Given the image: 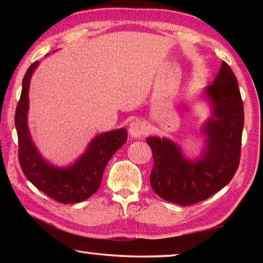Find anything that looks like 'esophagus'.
<instances>
[{"mask_svg": "<svg viewBox=\"0 0 263 263\" xmlns=\"http://www.w3.org/2000/svg\"><path fill=\"white\" fill-rule=\"evenodd\" d=\"M128 132H130L131 137L133 138H141L147 132V127L146 124L140 121V119H136L130 123V127H128Z\"/></svg>", "mask_w": 263, "mask_h": 263, "instance_id": "esophagus-1", "label": "esophagus"}]
</instances>
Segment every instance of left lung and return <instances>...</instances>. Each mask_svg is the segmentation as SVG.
I'll return each instance as SVG.
<instances>
[{"label":"left lung","instance_id":"8db88e82","mask_svg":"<svg viewBox=\"0 0 263 263\" xmlns=\"http://www.w3.org/2000/svg\"><path fill=\"white\" fill-rule=\"evenodd\" d=\"M206 94L213 105V118L204 127L206 147L198 160H186L179 146L164 138L146 139L153 154L151 186L161 198L183 206L208 199L224 188L240 162L243 103L238 80L225 61Z\"/></svg>","mask_w":263,"mask_h":263}]
</instances>
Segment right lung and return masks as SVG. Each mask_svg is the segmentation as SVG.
<instances>
[{
	"label": "right lung",
	"mask_w": 263,
	"mask_h": 263,
	"mask_svg": "<svg viewBox=\"0 0 263 263\" xmlns=\"http://www.w3.org/2000/svg\"><path fill=\"white\" fill-rule=\"evenodd\" d=\"M38 64V61L33 62L26 70L15 114L21 168L35 188L54 201L64 204L82 202L99 190L106 163L125 144L127 132L125 128H119L97 136L87 152L68 168H55L48 164L35 149L26 124L30 79Z\"/></svg>",
	"instance_id": "obj_1"
}]
</instances>
